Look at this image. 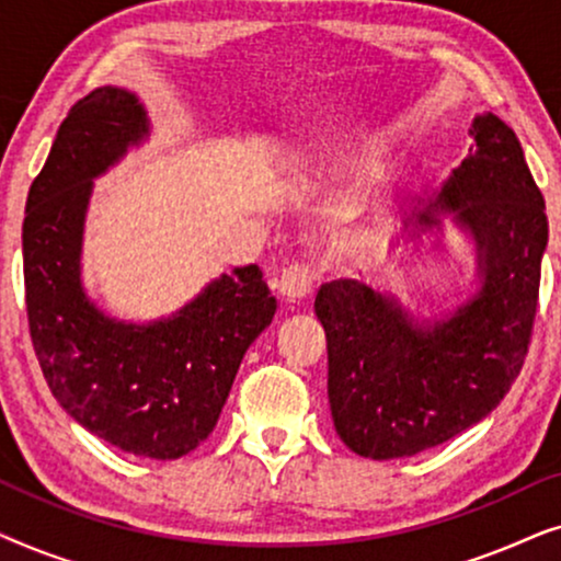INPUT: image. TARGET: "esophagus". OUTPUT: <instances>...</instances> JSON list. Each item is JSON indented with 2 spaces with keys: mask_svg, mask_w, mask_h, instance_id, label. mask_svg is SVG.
<instances>
[{
  "mask_svg": "<svg viewBox=\"0 0 561 561\" xmlns=\"http://www.w3.org/2000/svg\"><path fill=\"white\" fill-rule=\"evenodd\" d=\"M313 280H317V273H313L309 263H294L280 273L278 294L286 301H298V298H306L311 294Z\"/></svg>",
  "mask_w": 561,
  "mask_h": 561,
  "instance_id": "34e87169",
  "label": "esophagus"
}]
</instances>
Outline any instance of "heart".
I'll list each match as a JSON object with an SVG mask.
<instances>
[{
	"mask_svg": "<svg viewBox=\"0 0 561 561\" xmlns=\"http://www.w3.org/2000/svg\"><path fill=\"white\" fill-rule=\"evenodd\" d=\"M378 227H380V217H370L363 227H357L355 232L357 234H367V232H375V229H378Z\"/></svg>",
	"mask_w": 561,
	"mask_h": 561,
	"instance_id": "obj_1",
	"label": "heart"
}]
</instances>
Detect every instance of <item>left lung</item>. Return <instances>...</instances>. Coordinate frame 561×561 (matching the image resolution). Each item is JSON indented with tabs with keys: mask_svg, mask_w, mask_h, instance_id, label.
Listing matches in <instances>:
<instances>
[{
	"mask_svg": "<svg viewBox=\"0 0 561 561\" xmlns=\"http://www.w3.org/2000/svg\"><path fill=\"white\" fill-rule=\"evenodd\" d=\"M474 145L424 206L411 240L447 214L478 250V294L444 319L413 321L393 296L359 280L319 288L329 409L359 457L398 459L439 447L488 416L524 367L549 240L543 196L513 129L478 114Z\"/></svg>",
	"mask_w": 561,
	"mask_h": 561,
	"instance_id": "left-lung-1",
	"label": "left lung"
}]
</instances>
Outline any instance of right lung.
<instances>
[{"instance_id":"right-lung-1","label":"right lung","mask_w":561,"mask_h":561,"mask_svg":"<svg viewBox=\"0 0 561 561\" xmlns=\"http://www.w3.org/2000/svg\"><path fill=\"white\" fill-rule=\"evenodd\" d=\"M148 135V112L127 89H94L71 106L27 194L25 304L37 363L66 413L127 455L179 459L214 432L278 304L257 265L234 267L150 324L106 317L87 296L81 244L94 179Z\"/></svg>"}]
</instances>
